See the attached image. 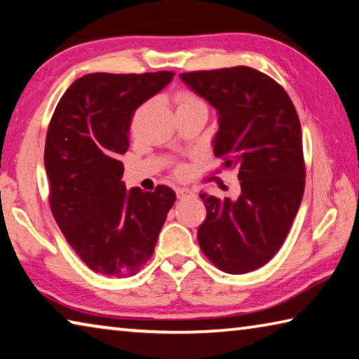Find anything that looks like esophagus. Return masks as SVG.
I'll return each mask as SVG.
<instances>
[{"label":"esophagus","mask_w":359,"mask_h":359,"mask_svg":"<svg viewBox=\"0 0 359 359\" xmlns=\"http://www.w3.org/2000/svg\"><path fill=\"white\" fill-rule=\"evenodd\" d=\"M175 194H177L179 199H184L188 196H193L194 193L190 190V188H177V190H175Z\"/></svg>","instance_id":"obj_1"}]
</instances>
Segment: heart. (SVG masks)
<instances>
[{
  "label": "heart",
  "instance_id": "heart-1",
  "mask_svg": "<svg viewBox=\"0 0 359 359\" xmlns=\"http://www.w3.org/2000/svg\"><path fill=\"white\" fill-rule=\"evenodd\" d=\"M194 101H199L196 96L193 95H188V93H184L179 96V106H184V104H190V102H194ZM179 172H182V169H179Z\"/></svg>",
  "mask_w": 359,
  "mask_h": 359
}]
</instances>
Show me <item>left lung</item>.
Masks as SVG:
<instances>
[{
    "label": "left lung",
    "instance_id": "left-lung-1",
    "mask_svg": "<svg viewBox=\"0 0 359 359\" xmlns=\"http://www.w3.org/2000/svg\"><path fill=\"white\" fill-rule=\"evenodd\" d=\"M218 114L214 154L239 169L238 199L201 193L198 242L228 274L264 266L278 252L299 209L306 168L297 112L274 79L248 66L180 74Z\"/></svg>",
    "mask_w": 359,
    "mask_h": 359
}]
</instances>
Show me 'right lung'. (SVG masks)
Here are the masks:
<instances>
[{"label":"right lung","instance_id":"obj_1","mask_svg":"<svg viewBox=\"0 0 359 359\" xmlns=\"http://www.w3.org/2000/svg\"><path fill=\"white\" fill-rule=\"evenodd\" d=\"M172 77L171 71L93 72L71 83L52 115L44 150L52 214L72 250L98 274L139 272L175 201L166 185L126 190L120 161L136 109Z\"/></svg>","mask_w":359,"mask_h":359}]
</instances>
